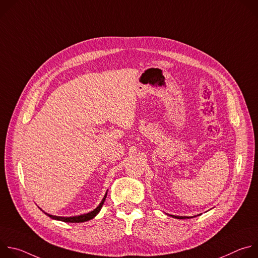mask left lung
Here are the masks:
<instances>
[{"instance_id":"obj_1","label":"left lung","mask_w":258,"mask_h":258,"mask_svg":"<svg viewBox=\"0 0 258 258\" xmlns=\"http://www.w3.org/2000/svg\"><path fill=\"white\" fill-rule=\"evenodd\" d=\"M170 216H172V217H174V218H178V219H183V218H190L189 216H176V215H170ZM192 217V216H191Z\"/></svg>"}]
</instances>
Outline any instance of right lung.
<instances>
[{
	"instance_id": "obj_1",
	"label": "right lung",
	"mask_w": 258,
	"mask_h": 258,
	"mask_svg": "<svg viewBox=\"0 0 258 258\" xmlns=\"http://www.w3.org/2000/svg\"><path fill=\"white\" fill-rule=\"evenodd\" d=\"M106 196H107V192L104 196V198L102 199L101 203L99 204V206L94 209L93 211L89 212V213H86V214H81V215H77V216H69V217H64V216H56V215H51V214H48L46 213L45 211H43L44 213H46L48 216H50L51 218L53 219H57V220H61V222H64V223H85V222H88V220L94 218L98 213L99 211L101 210L103 204H104V201L106 199Z\"/></svg>"
}]
</instances>
